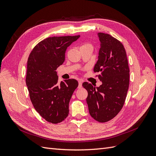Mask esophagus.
Here are the masks:
<instances>
[{
	"label": "esophagus",
	"instance_id": "34e87169",
	"mask_svg": "<svg viewBox=\"0 0 156 156\" xmlns=\"http://www.w3.org/2000/svg\"><path fill=\"white\" fill-rule=\"evenodd\" d=\"M78 82H79V86H78V88H81V87H82V81H81V80H79Z\"/></svg>",
	"mask_w": 156,
	"mask_h": 156
}]
</instances>
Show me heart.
Segmentation results:
<instances>
[{"label": "heart", "mask_w": 156, "mask_h": 156, "mask_svg": "<svg viewBox=\"0 0 156 156\" xmlns=\"http://www.w3.org/2000/svg\"><path fill=\"white\" fill-rule=\"evenodd\" d=\"M88 47H91V48H92V45L90 44L85 43V44H84L81 47V48H88Z\"/></svg>", "instance_id": "1"}]
</instances>
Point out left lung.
Returning <instances> with one entry per match:
<instances>
[{"instance_id": "1", "label": "left lung", "mask_w": 156, "mask_h": 156, "mask_svg": "<svg viewBox=\"0 0 156 156\" xmlns=\"http://www.w3.org/2000/svg\"><path fill=\"white\" fill-rule=\"evenodd\" d=\"M100 41L98 60L94 72L102 84L99 87L84 82L87 103L90 116L99 122L115 117L123 107L129 84V69L126 52L120 41L108 34L98 32Z\"/></svg>"}]
</instances>
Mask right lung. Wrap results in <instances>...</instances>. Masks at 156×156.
Masks as SVG:
<instances>
[{
    "mask_svg": "<svg viewBox=\"0 0 156 156\" xmlns=\"http://www.w3.org/2000/svg\"><path fill=\"white\" fill-rule=\"evenodd\" d=\"M79 37H48L34 47L28 58L26 84L31 102L40 115L52 124L68 116L70 99L78 87L73 79L58 83L55 70L64 63L68 47Z\"/></svg>",
    "mask_w": 156,
    "mask_h": 156,
    "instance_id": "right-lung-1",
    "label": "right lung"
}]
</instances>
